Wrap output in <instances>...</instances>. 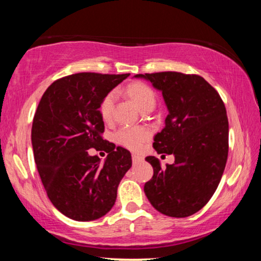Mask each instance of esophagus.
Returning <instances> with one entry per match:
<instances>
[{"instance_id":"obj_1","label":"esophagus","mask_w":261,"mask_h":261,"mask_svg":"<svg viewBox=\"0 0 261 261\" xmlns=\"http://www.w3.org/2000/svg\"><path fill=\"white\" fill-rule=\"evenodd\" d=\"M141 160H143V158L139 156V155H137V154H132V161H134L135 163L136 162H139Z\"/></svg>"}]
</instances>
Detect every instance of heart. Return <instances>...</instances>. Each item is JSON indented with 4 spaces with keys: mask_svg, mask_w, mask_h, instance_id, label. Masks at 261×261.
<instances>
[{
    "mask_svg": "<svg viewBox=\"0 0 261 261\" xmlns=\"http://www.w3.org/2000/svg\"><path fill=\"white\" fill-rule=\"evenodd\" d=\"M125 93L129 98L134 101L135 105L141 112H147L152 110L156 103V94L151 86L147 84L137 82L127 85L125 88ZM116 94L115 92L103 96L100 102V114L105 122H109L113 117L114 103ZM151 137V131L145 126H136V127H122L115 135V139L122 146L131 149V151H139L143 145L146 143Z\"/></svg>",
    "mask_w": 261,
    "mask_h": 261,
    "instance_id": "b5f03b06",
    "label": "heart"
}]
</instances>
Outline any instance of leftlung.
I'll use <instances>...</instances> for the list:
<instances>
[{
  "mask_svg": "<svg viewBox=\"0 0 261 261\" xmlns=\"http://www.w3.org/2000/svg\"><path fill=\"white\" fill-rule=\"evenodd\" d=\"M135 77L147 79L162 92L169 114L153 147L159 154L175 156L165 169L155 156L146 158L154 174L145 183V194L160 213L187 218L210 201L226 168V107L218 91L198 74L165 71Z\"/></svg>",
  "mask_w": 261,
  "mask_h": 261,
  "instance_id": "1",
  "label": "left lung"
}]
</instances>
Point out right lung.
<instances>
[{
  "label": "right lung",
  "instance_id": "right-lung-1",
  "mask_svg": "<svg viewBox=\"0 0 261 261\" xmlns=\"http://www.w3.org/2000/svg\"><path fill=\"white\" fill-rule=\"evenodd\" d=\"M130 76L79 72L55 81L43 93L32 124L34 160L47 196L62 214L92 221L107 214L131 168V154L102 138L100 102ZM109 153L105 163L87 149Z\"/></svg>",
  "mask_w": 261,
  "mask_h": 261
}]
</instances>
